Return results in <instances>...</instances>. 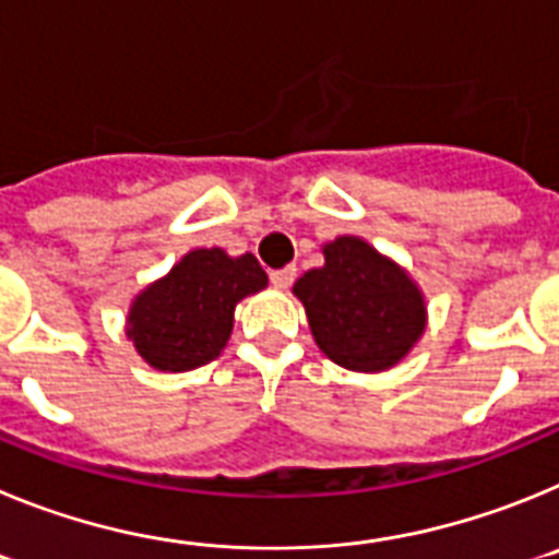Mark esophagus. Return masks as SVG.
<instances>
[{
  "instance_id": "esophagus-1",
  "label": "esophagus",
  "mask_w": 559,
  "mask_h": 559,
  "mask_svg": "<svg viewBox=\"0 0 559 559\" xmlns=\"http://www.w3.org/2000/svg\"><path fill=\"white\" fill-rule=\"evenodd\" d=\"M294 280H296V269H294V265H285V269L271 271V285H274L276 290H288Z\"/></svg>"
}]
</instances>
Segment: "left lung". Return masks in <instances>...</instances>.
Returning a JSON list of instances; mask_svg holds the SVG:
<instances>
[{
  "mask_svg": "<svg viewBox=\"0 0 559 559\" xmlns=\"http://www.w3.org/2000/svg\"><path fill=\"white\" fill-rule=\"evenodd\" d=\"M322 254V269L305 271L294 283L316 347L349 372L397 367L426 333L423 288L364 237H335Z\"/></svg>",
  "mask_w": 559,
  "mask_h": 559,
  "instance_id": "1",
  "label": "left lung"
}]
</instances>
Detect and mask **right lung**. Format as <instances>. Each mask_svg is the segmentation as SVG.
Listing matches in <instances>:
<instances>
[{
	"mask_svg": "<svg viewBox=\"0 0 559 559\" xmlns=\"http://www.w3.org/2000/svg\"><path fill=\"white\" fill-rule=\"evenodd\" d=\"M269 285L254 254L192 249L133 296L126 335L147 367L190 372L224 353L240 299Z\"/></svg>",
	"mask_w": 559,
	"mask_h": 559,
	"instance_id": "1",
	"label": "right lung"
}]
</instances>
